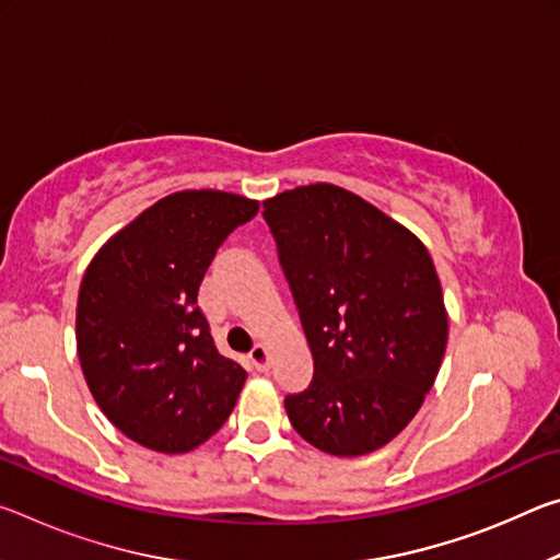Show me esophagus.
Instances as JSON below:
<instances>
[{
	"label": "esophagus",
	"instance_id": "esophagus-1",
	"mask_svg": "<svg viewBox=\"0 0 560 560\" xmlns=\"http://www.w3.org/2000/svg\"><path fill=\"white\" fill-rule=\"evenodd\" d=\"M249 360H252V365L257 368V371H269V365H271V350L264 346V343H257L254 346L252 350H249Z\"/></svg>",
	"mask_w": 560,
	"mask_h": 560
}]
</instances>
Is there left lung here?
I'll return each mask as SVG.
<instances>
[{
  "mask_svg": "<svg viewBox=\"0 0 560 560\" xmlns=\"http://www.w3.org/2000/svg\"><path fill=\"white\" fill-rule=\"evenodd\" d=\"M281 269L314 355V383L289 395V420L334 457L385 447L432 390L447 308L417 236L328 183L264 200Z\"/></svg>",
  "mask_w": 560,
  "mask_h": 560,
  "instance_id": "1",
  "label": "left lung"
}]
</instances>
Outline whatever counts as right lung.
Here are the masks:
<instances>
[{
    "mask_svg": "<svg viewBox=\"0 0 560 560\" xmlns=\"http://www.w3.org/2000/svg\"><path fill=\"white\" fill-rule=\"evenodd\" d=\"M259 212L222 189H183L101 246L75 306L81 371L103 415L163 454L200 447L234 410L246 371L217 350L197 293L217 249Z\"/></svg>",
    "mask_w": 560,
    "mask_h": 560,
    "instance_id": "right-lung-1",
    "label": "right lung"
}]
</instances>
